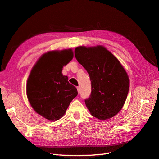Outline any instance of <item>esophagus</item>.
Segmentation results:
<instances>
[{
    "label": "esophagus",
    "mask_w": 159,
    "mask_h": 159,
    "mask_svg": "<svg viewBox=\"0 0 159 159\" xmlns=\"http://www.w3.org/2000/svg\"><path fill=\"white\" fill-rule=\"evenodd\" d=\"M77 91H78V93L80 94V89L79 88V87H77Z\"/></svg>",
    "instance_id": "obj_1"
}]
</instances>
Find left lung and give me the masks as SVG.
Wrapping results in <instances>:
<instances>
[{"label": "left lung", "instance_id": "obj_1", "mask_svg": "<svg viewBox=\"0 0 159 159\" xmlns=\"http://www.w3.org/2000/svg\"><path fill=\"white\" fill-rule=\"evenodd\" d=\"M75 56L91 82V94L85 99L90 114L101 120L116 115L124 105L129 86L120 61L103 46L77 47Z\"/></svg>", "mask_w": 159, "mask_h": 159}]
</instances>
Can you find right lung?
<instances>
[{
	"mask_svg": "<svg viewBox=\"0 0 159 159\" xmlns=\"http://www.w3.org/2000/svg\"><path fill=\"white\" fill-rule=\"evenodd\" d=\"M73 57L72 49L43 54L32 68L27 83V95L32 108L49 121L62 117L77 90L61 73Z\"/></svg>",
	"mask_w": 159,
	"mask_h": 159,
	"instance_id": "right-lung-1",
	"label": "right lung"
}]
</instances>
